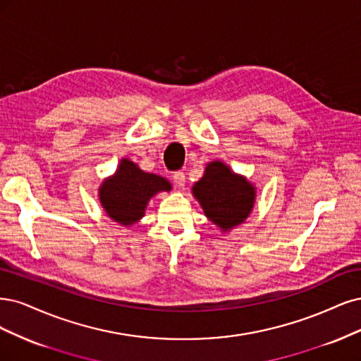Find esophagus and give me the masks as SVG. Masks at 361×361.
Returning <instances> with one entry per match:
<instances>
[{"label":"esophagus","mask_w":361,"mask_h":361,"mask_svg":"<svg viewBox=\"0 0 361 361\" xmlns=\"http://www.w3.org/2000/svg\"><path fill=\"white\" fill-rule=\"evenodd\" d=\"M172 180H173V183H176V184L178 185V188H184V185H185V173L181 172V171H178V172L173 173Z\"/></svg>","instance_id":"esophagus-1"}]
</instances>
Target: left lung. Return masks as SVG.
I'll return each instance as SVG.
<instances>
[{
	"label": "left lung",
	"instance_id": "left-lung-1",
	"mask_svg": "<svg viewBox=\"0 0 361 361\" xmlns=\"http://www.w3.org/2000/svg\"><path fill=\"white\" fill-rule=\"evenodd\" d=\"M192 193L207 219L222 232L246 222L257 200L255 184L222 160L207 164L202 178L192 185Z\"/></svg>",
	"mask_w": 361,
	"mask_h": 361
}]
</instances>
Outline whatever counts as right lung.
Masks as SVG:
<instances>
[{
	"label": "right lung",
	"mask_w": 361,
	"mask_h": 361,
	"mask_svg": "<svg viewBox=\"0 0 361 361\" xmlns=\"http://www.w3.org/2000/svg\"><path fill=\"white\" fill-rule=\"evenodd\" d=\"M172 190V184L156 173L139 168L130 159H121L112 176L99 188V201L109 219L121 226H132L145 216L151 197Z\"/></svg>",
	"instance_id": "1"
}]
</instances>
